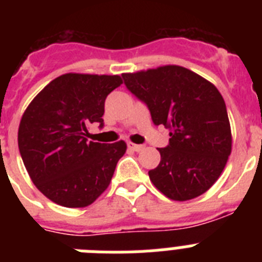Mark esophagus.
I'll list each match as a JSON object with an SVG mask.
<instances>
[{
	"label": "esophagus",
	"mask_w": 262,
	"mask_h": 262,
	"mask_svg": "<svg viewBox=\"0 0 262 262\" xmlns=\"http://www.w3.org/2000/svg\"><path fill=\"white\" fill-rule=\"evenodd\" d=\"M127 147L131 149V151H135V152H139V151H142L143 148H144V145H140V144H134V143H128L127 144Z\"/></svg>",
	"instance_id": "34e87169"
}]
</instances>
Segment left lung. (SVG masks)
Instances as JSON below:
<instances>
[{
	"instance_id": "left-lung-1",
	"label": "left lung",
	"mask_w": 262,
	"mask_h": 262,
	"mask_svg": "<svg viewBox=\"0 0 262 262\" xmlns=\"http://www.w3.org/2000/svg\"><path fill=\"white\" fill-rule=\"evenodd\" d=\"M124 85L147 105L152 122L169 129L159 148L152 184L173 201L200 196L215 184L231 154L232 136L219 90L190 69L178 66L123 73Z\"/></svg>"
}]
</instances>
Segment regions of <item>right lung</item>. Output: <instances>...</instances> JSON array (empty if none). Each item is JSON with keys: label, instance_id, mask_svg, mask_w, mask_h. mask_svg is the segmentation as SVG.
<instances>
[{"label": "right lung", "instance_id": "right-lung-1", "mask_svg": "<svg viewBox=\"0 0 262 262\" xmlns=\"http://www.w3.org/2000/svg\"><path fill=\"white\" fill-rule=\"evenodd\" d=\"M120 76L67 73L52 80L23 113L18 147L30 178L48 200L64 207L92 205L107 189L123 140H88L90 124L103 127L105 99Z\"/></svg>", "mask_w": 262, "mask_h": 262}]
</instances>
